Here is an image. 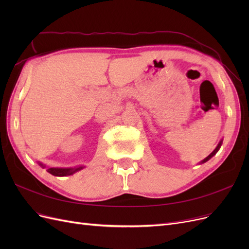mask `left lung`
<instances>
[{"mask_svg": "<svg viewBox=\"0 0 249 249\" xmlns=\"http://www.w3.org/2000/svg\"><path fill=\"white\" fill-rule=\"evenodd\" d=\"M221 143H222V141H220V142H219V144H218V145H217V147L213 150V153H212V154H210V155L206 158V159H203L200 163H205V162H207V161H208V160H210L211 158H212L214 155H216V153L218 152V150H219V148H220V146H221Z\"/></svg>", "mask_w": 249, "mask_h": 249, "instance_id": "obj_1", "label": "left lung"}]
</instances>
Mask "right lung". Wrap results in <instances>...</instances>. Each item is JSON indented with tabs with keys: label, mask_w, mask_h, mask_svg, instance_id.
I'll return each instance as SVG.
<instances>
[{
	"label": "right lung",
	"mask_w": 249,
	"mask_h": 249,
	"mask_svg": "<svg viewBox=\"0 0 249 249\" xmlns=\"http://www.w3.org/2000/svg\"><path fill=\"white\" fill-rule=\"evenodd\" d=\"M40 166H42L43 168H46L43 164L39 163ZM83 168V166L80 167H73V168H48V172H50L51 175L56 176V177H66V176H71L73 175L74 172H77L79 170H81Z\"/></svg>",
	"instance_id": "obj_1"
}]
</instances>
